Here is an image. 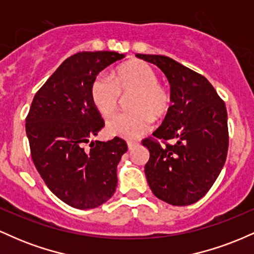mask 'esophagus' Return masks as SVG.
<instances>
[{"mask_svg": "<svg viewBox=\"0 0 254 254\" xmlns=\"http://www.w3.org/2000/svg\"><path fill=\"white\" fill-rule=\"evenodd\" d=\"M127 149H129V150H132L133 148H135L137 145L136 142H132V141H127Z\"/></svg>", "mask_w": 254, "mask_h": 254, "instance_id": "obj_1", "label": "esophagus"}]
</instances>
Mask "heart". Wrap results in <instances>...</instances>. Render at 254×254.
I'll return each mask as SVG.
<instances>
[{
	"label": "heart",
	"instance_id": "heart-1",
	"mask_svg": "<svg viewBox=\"0 0 254 254\" xmlns=\"http://www.w3.org/2000/svg\"><path fill=\"white\" fill-rule=\"evenodd\" d=\"M156 71L143 61H130L118 66L112 77L99 75L90 87V98L101 115L111 117L118 109L122 94L132 92V112L116 116L107 123L110 135L137 138L150 130L155 118L164 117L171 109L170 90L157 82Z\"/></svg>",
	"mask_w": 254,
	"mask_h": 254
}]
</instances>
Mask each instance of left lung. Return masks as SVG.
<instances>
[{"instance_id": "left-lung-1", "label": "left lung", "mask_w": 254, "mask_h": 254, "mask_svg": "<svg viewBox=\"0 0 254 254\" xmlns=\"http://www.w3.org/2000/svg\"><path fill=\"white\" fill-rule=\"evenodd\" d=\"M136 56L161 69L173 103L153 135L177 143L161 147L149 138L142 142L150 154L144 166L148 185L166 203L190 205L210 190L226 162V105L205 77L177 61L161 55Z\"/></svg>"}]
</instances>
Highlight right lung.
<instances>
[{"mask_svg":"<svg viewBox=\"0 0 254 254\" xmlns=\"http://www.w3.org/2000/svg\"><path fill=\"white\" fill-rule=\"evenodd\" d=\"M124 57L83 51L66 58L34 95L26 118L37 171L52 193L72 208H97L117 188V166L127 145L119 137L90 141L104 127L90 87L99 72Z\"/></svg>","mask_w":254,"mask_h":254,"instance_id":"obj_1","label":"right lung"}]
</instances>
